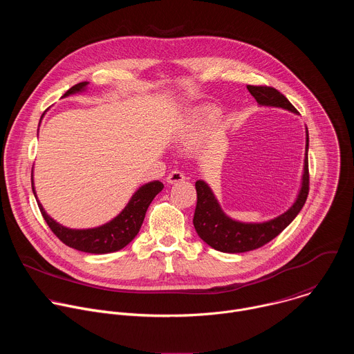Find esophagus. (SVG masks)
<instances>
[{
	"mask_svg": "<svg viewBox=\"0 0 354 354\" xmlns=\"http://www.w3.org/2000/svg\"><path fill=\"white\" fill-rule=\"evenodd\" d=\"M182 180H185V175H183L180 171H178V169L172 171V172L167 176V182H168V183H176V182H182Z\"/></svg>",
	"mask_w": 354,
	"mask_h": 354,
	"instance_id": "34e87169",
	"label": "esophagus"
}]
</instances>
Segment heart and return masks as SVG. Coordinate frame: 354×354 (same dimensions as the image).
I'll return each instance as SVG.
<instances>
[{"mask_svg":"<svg viewBox=\"0 0 354 354\" xmlns=\"http://www.w3.org/2000/svg\"><path fill=\"white\" fill-rule=\"evenodd\" d=\"M214 113L212 111H200L192 115L183 124L182 129V137L185 140H192L198 137L203 130L213 122Z\"/></svg>","mask_w":354,"mask_h":354,"instance_id":"1","label":"heart"}]
</instances>
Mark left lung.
Masks as SVG:
<instances>
[{
    "mask_svg": "<svg viewBox=\"0 0 354 354\" xmlns=\"http://www.w3.org/2000/svg\"><path fill=\"white\" fill-rule=\"evenodd\" d=\"M250 95L262 106H274L298 113L290 104V100L277 89L263 85H246ZM197 205L193 217V225L197 235L207 245L227 254H241V252L254 250L276 238L301 212L310 192V172H308V130L304 174H302L301 189L294 205L279 217L265 223H241L230 218L221 209L213 190L205 180L196 182Z\"/></svg>",
    "mask_w": 354,
    "mask_h": 354,
    "instance_id": "8db88e82",
    "label": "left lung"
}]
</instances>
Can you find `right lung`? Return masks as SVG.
<instances>
[{
	"instance_id": "right-lung-1",
	"label": "right lung",
	"mask_w": 354,
	"mask_h": 354,
	"mask_svg": "<svg viewBox=\"0 0 354 354\" xmlns=\"http://www.w3.org/2000/svg\"><path fill=\"white\" fill-rule=\"evenodd\" d=\"M86 85L88 82H80L71 86L63 96L81 92L85 89ZM162 189H164V185L160 180L145 183L131 196L127 206L112 221L96 228L71 230V228L63 227L62 224L56 223L52 217L47 216V213L44 212L43 206L39 203V200L36 197L33 178H32L33 194L36 197L40 213L44 221L47 223V225L50 227V230H52L53 234L67 246L81 252H88V254H96V255L120 250L127 243H130L141 228V224L145 217V212L151 205V201L154 200V197Z\"/></svg>"
}]
</instances>
